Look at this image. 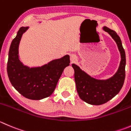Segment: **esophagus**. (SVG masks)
I'll list each match as a JSON object with an SVG mask.
<instances>
[{"mask_svg": "<svg viewBox=\"0 0 131 131\" xmlns=\"http://www.w3.org/2000/svg\"><path fill=\"white\" fill-rule=\"evenodd\" d=\"M70 60L72 62H75L77 60V57L76 56L73 55V54H71L70 55Z\"/></svg>", "mask_w": 131, "mask_h": 131, "instance_id": "1", "label": "esophagus"}]
</instances>
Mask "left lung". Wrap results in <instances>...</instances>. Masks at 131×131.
Returning a JSON list of instances; mask_svg holds the SVG:
<instances>
[{
	"instance_id": "8db88e82",
	"label": "left lung",
	"mask_w": 131,
	"mask_h": 131,
	"mask_svg": "<svg viewBox=\"0 0 131 131\" xmlns=\"http://www.w3.org/2000/svg\"><path fill=\"white\" fill-rule=\"evenodd\" d=\"M104 29L116 41L121 54V62L116 74L107 80H97L81 70L78 66L72 64L79 96L82 101L91 105L103 104L116 96L122 88L125 77L126 59L121 40L115 31L106 27Z\"/></svg>"
}]
</instances>
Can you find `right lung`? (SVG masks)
I'll list each match as a JSON object with an SVG mask.
<instances>
[{
    "mask_svg": "<svg viewBox=\"0 0 131 131\" xmlns=\"http://www.w3.org/2000/svg\"><path fill=\"white\" fill-rule=\"evenodd\" d=\"M28 27H20L13 40L9 51L7 72L13 87L30 100H41L52 95L64 68L70 65V56H65L38 68L24 66L18 58L20 39Z\"/></svg>",
    "mask_w": 131,
    "mask_h": 131,
    "instance_id": "add662e5",
    "label": "right lung"
}]
</instances>
